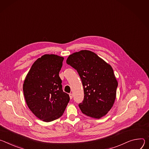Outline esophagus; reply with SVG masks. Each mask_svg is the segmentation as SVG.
<instances>
[{"label": "esophagus", "instance_id": "obj_1", "mask_svg": "<svg viewBox=\"0 0 149 149\" xmlns=\"http://www.w3.org/2000/svg\"><path fill=\"white\" fill-rule=\"evenodd\" d=\"M73 94L72 93H70V94H69V96H70V100H72V99L73 98Z\"/></svg>", "mask_w": 149, "mask_h": 149}]
</instances>
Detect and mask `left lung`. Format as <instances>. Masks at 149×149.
<instances>
[{
    "mask_svg": "<svg viewBox=\"0 0 149 149\" xmlns=\"http://www.w3.org/2000/svg\"><path fill=\"white\" fill-rule=\"evenodd\" d=\"M66 63L77 70L84 86V98L79 104L82 113L95 118L104 116L114 103L118 86L111 66L88 50L70 55Z\"/></svg>",
    "mask_w": 149,
    "mask_h": 149,
    "instance_id": "left-lung-1",
    "label": "left lung"
}]
</instances>
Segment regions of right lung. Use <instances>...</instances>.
<instances>
[{
    "mask_svg": "<svg viewBox=\"0 0 149 149\" xmlns=\"http://www.w3.org/2000/svg\"><path fill=\"white\" fill-rule=\"evenodd\" d=\"M63 60L54 54L42 56L32 64L24 81L23 91L28 108L45 122L61 117L69 102L59 76Z\"/></svg>",
    "mask_w": 149,
    "mask_h": 149,
    "instance_id": "1",
    "label": "right lung"
}]
</instances>
